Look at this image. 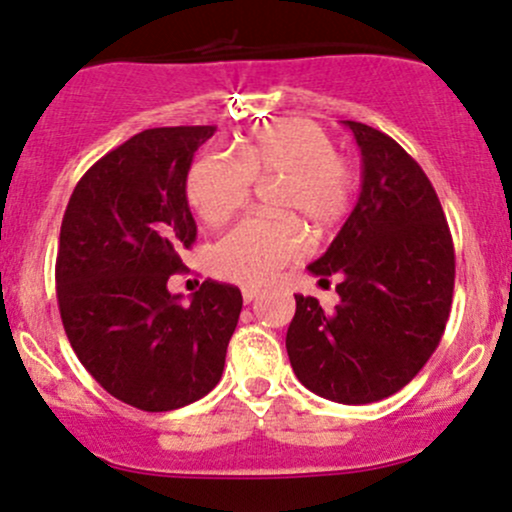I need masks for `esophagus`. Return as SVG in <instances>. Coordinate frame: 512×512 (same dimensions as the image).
Instances as JSON below:
<instances>
[{
  "label": "esophagus",
  "mask_w": 512,
  "mask_h": 512,
  "mask_svg": "<svg viewBox=\"0 0 512 512\" xmlns=\"http://www.w3.org/2000/svg\"><path fill=\"white\" fill-rule=\"evenodd\" d=\"M260 297V289L257 287H242V301H245V304H250L252 299H257Z\"/></svg>",
  "instance_id": "1"
}]
</instances>
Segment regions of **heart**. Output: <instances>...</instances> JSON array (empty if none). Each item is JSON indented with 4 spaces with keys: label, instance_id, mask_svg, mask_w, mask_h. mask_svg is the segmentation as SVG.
Returning a JSON list of instances; mask_svg holds the SVG:
<instances>
[{
    "label": "heart",
    "instance_id": "b5f03b06",
    "mask_svg": "<svg viewBox=\"0 0 512 512\" xmlns=\"http://www.w3.org/2000/svg\"><path fill=\"white\" fill-rule=\"evenodd\" d=\"M255 184L277 181L270 208L282 218H245L211 247V270L228 282L262 284L304 255L300 223L314 235L336 230L358 196L355 166L336 154L331 134L311 120L257 125L228 154H203L186 176L188 206L220 225L247 203Z\"/></svg>",
    "mask_w": 512,
    "mask_h": 512
}]
</instances>
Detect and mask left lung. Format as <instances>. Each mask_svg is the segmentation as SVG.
<instances>
[{
	"instance_id": "obj_1",
	"label": "left lung",
	"mask_w": 512,
	"mask_h": 512,
	"mask_svg": "<svg viewBox=\"0 0 512 512\" xmlns=\"http://www.w3.org/2000/svg\"><path fill=\"white\" fill-rule=\"evenodd\" d=\"M363 154L353 213L309 272L338 274L341 304L297 294L287 353L299 383L368 405L402 390L437 351L454 297V242L432 181L380 129L346 120Z\"/></svg>"
}]
</instances>
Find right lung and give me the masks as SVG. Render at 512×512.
Listing matches in <instances>:
<instances>
[{
  "label": "right lung",
  "mask_w": 512,
  "mask_h": 512,
  "mask_svg": "<svg viewBox=\"0 0 512 512\" xmlns=\"http://www.w3.org/2000/svg\"><path fill=\"white\" fill-rule=\"evenodd\" d=\"M215 127H154L95 161L68 201L56 257L63 328L90 375L117 400L169 412L223 375L242 294L206 282L181 304L169 292L196 242L186 176Z\"/></svg>",
  "instance_id": "right-lung-1"
}]
</instances>
